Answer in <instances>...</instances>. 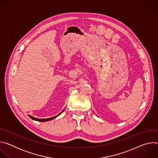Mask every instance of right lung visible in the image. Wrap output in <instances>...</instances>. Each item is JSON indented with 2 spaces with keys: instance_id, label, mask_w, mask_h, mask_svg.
Listing matches in <instances>:
<instances>
[{
  "instance_id": "1",
  "label": "right lung",
  "mask_w": 158,
  "mask_h": 158,
  "mask_svg": "<svg viewBox=\"0 0 158 158\" xmlns=\"http://www.w3.org/2000/svg\"><path fill=\"white\" fill-rule=\"evenodd\" d=\"M64 109H63V110L61 112H60V113L59 114H57V116H54V117H52V118H47V119H38V118H34V117H32V116H29L32 119H33V120H35V121H39V122H45V121H51V120H52V119H55L56 118H57L59 115H60L62 112H64Z\"/></svg>"
}]
</instances>
